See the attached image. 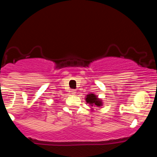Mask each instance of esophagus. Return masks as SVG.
Segmentation results:
<instances>
[{"label":"esophagus","mask_w":157,"mask_h":157,"mask_svg":"<svg viewBox=\"0 0 157 157\" xmlns=\"http://www.w3.org/2000/svg\"><path fill=\"white\" fill-rule=\"evenodd\" d=\"M70 92H71V94H72V95H75V94H76V90H71Z\"/></svg>","instance_id":"34e87169"}]
</instances>
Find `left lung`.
I'll return each instance as SVG.
<instances>
[{
	"label": "left lung",
	"instance_id": "8db88e82",
	"mask_svg": "<svg viewBox=\"0 0 157 157\" xmlns=\"http://www.w3.org/2000/svg\"><path fill=\"white\" fill-rule=\"evenodd\" d=\"M86 101L87 103L91 105V106L100 107L102 105V101H101V100L99 99V98L94 94H88V95L86 96Z\"/></svg>",
	"mask_w": 157,
	"mask_h": 157
}]
</instances>
